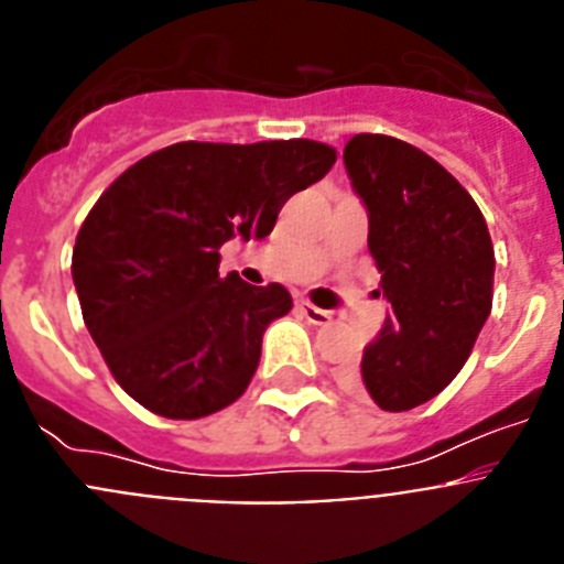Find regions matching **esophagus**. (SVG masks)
Here are the masks:
<instances>
[{
	"label": "esophagus",
	"instance_id": "34e87169",
	"mask_svg": "<svg viewBox=\"0 0 564 564\" xmlns=\"http://www.w3.org/2000/svg\"><path fill=\"white\" fill-rule=\"evenodd\" d=\"M299 311L305 313V318L311 322V325H330V322H333L330 311H322V307L311 305V302H305V299L299 302Z\"/></svg>",
	"mask_w": 564,
	"mask_h": 564
}]
</instances>
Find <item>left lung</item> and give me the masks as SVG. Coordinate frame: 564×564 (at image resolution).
Wrapping results in <instances>:
<instances>
[{
    "mask_svg": "<svg viewBox=\"0 0 564 564\" xmlns=\"http://www.w3.org/2000/svg\"><path fill=\"white\" fill-rule=\"evenodd\" d=\"M344 166L370 214V246L390 313L344 387L387 412L415 410L460 372L495 296V246L471 194L435 158L361 132Z\"/></svg>",
    "mask_w": 564,
    "mask_h": 564,
    "instance_id": "left-lung-1",
    "label": "left lung"
}]
</instances>
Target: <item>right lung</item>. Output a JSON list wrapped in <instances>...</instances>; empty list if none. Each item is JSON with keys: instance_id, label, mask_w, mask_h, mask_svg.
Masks as SVG:
<instances>
[{"instance_id": "1", "label": "right lung", "mask_w": 564, "mask_h": 564, "mask_svg": "<svg viewBox=\"0 0 564 564\" xmlns=\"http://www.w3.org/2000/svg\"><path fill=\"white\" fill-rule=\"evenodd\" d=\"M318 141H183L147 154L98 197L73 248L84 325L123 392L194 421L248 390L262 333L293 307L271 282L220 276L231 237L262 239L293 194L322 181Z\"/></svg>"}]
</instances>
